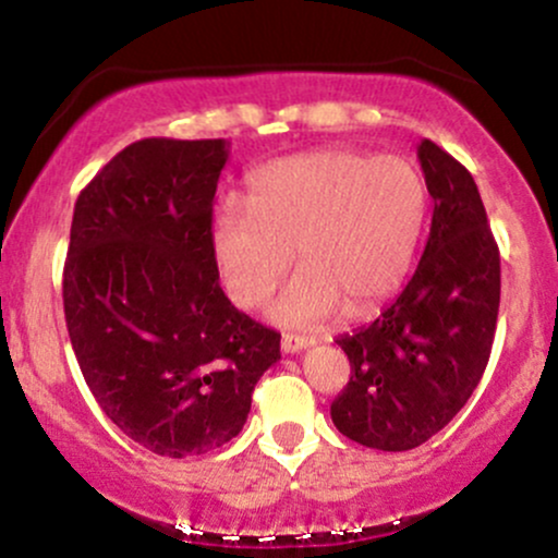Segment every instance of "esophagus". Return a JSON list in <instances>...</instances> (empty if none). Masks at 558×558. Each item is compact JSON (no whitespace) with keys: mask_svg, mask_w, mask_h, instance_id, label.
Masks as SVG:
<instances>
[{"mask_svg":"<svg viewBox=\"0 0 558 558\" xmlns=\"http://www.w3.org/2000/svg\"><path fill=\"white\" fill-rule=\"evenodd\" d=\"M310 345H312L310 338H301V336H283V341H280L283 354H299V351L310 349Z\"/></svg>","mask_w":558,"mask_h":558,"instance_id":"obj_1","label":"esophagus"}]
</instances>
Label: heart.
Here are the masks:
<instances>
[{"mask_svg": "<svg viewBox=\"0 0 558 558\" xmlns=\"http://www.w3.org/2000/svg\"><path fill=\"white\" fill-rule=\"evenodd\" d=\"M427 181L412 159L317 149L252 175L248 204L213 215V252L233 304L259 306L293 262L301 272L275 304L280 325L312 328L345 310L362 317L393 296L425 230Z\"/></svg>", "mask_w": 558, "mask_h": 558, "instance_id": "obj_1", "label": "heart"}]
</instances>
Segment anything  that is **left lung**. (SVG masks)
<instances>
[{
	"label": "left lung",
	"mask_w": 558,
	"mask_h": 558,
	"mask_svg": "<svg viewBox=\"0 0 558 558\" xmlns=\"http://www.w3.org/2000/svg\"><path fill=\"white\" fill-rule=\"evenodd\" d=\"M417 157L435 209L425 252L375 323L336 338L351 377L332 425L377 451H409L459 414L488 367L501 301V257L464 165L422 138Z\"/></svg>",
	"instance_id": "obj_1"
}]
</instances>
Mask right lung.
Listing matches in <instances>:
<instances>
[{"label":"right lung","instance_id":"1","mask_svg":"<svg viewBox=\"0 0 558 558\" xmlns=\"http://www.w3.org/2000/svg\"><path fill=\"white\" fill-rule=\"evenodd\" d=\"M226 138H144L75 202L62 278L75 360L96 403L159 457H194L241 433L280 332L220 288L213 204Z\"/></svg>","mask_w":558,"mask_h":558}]
</instances>
